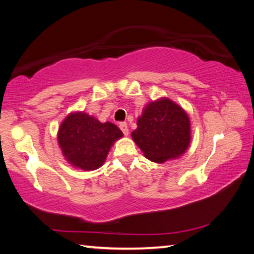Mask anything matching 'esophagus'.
<instances>
[{"label":"esophagus","instance_id":"34e87169","mask_svg":"<svg viewBox=\"0 0 254 254\" xmlns=\"http://www.w3.org/2000/svg\"><path fill=\"white\" fill-rule=\"evenodd\" d=\"M120 128H121V131L123 132L124 135H127L128 134V128H127V124L126 122H121L119 124Z\"/></svg>","mask_w":254,"mask_h":254}]
</instances>
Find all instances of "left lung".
Returning <instances> with one entry per match:
<instances>
[{
	"mask_svg": "<svg viewBox=\"0 0 254 254\" xmlns=\"http://www.w3.org/2000/svg\"><path fill=\"white\" fill-rule=\"evenodd\" d=\"M131 133L144 157L157 163L178 158L190 142V122L186 112L169 98L149 103Z\"/></svg>",
	"mask_w": 254,
	"mask_h": 254,
	"instance_id": "8db88e82",
	"label": "left lung"
}]
</instances>
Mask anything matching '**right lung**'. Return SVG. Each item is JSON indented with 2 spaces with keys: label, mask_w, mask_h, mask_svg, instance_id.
Segmentation results:
<instances>
[{
  "label": "right lung",
  "mask_w": 254,
  "mask_h": 254,
  "mask_svg": "<svg viewBox=\"0 0 254 254\" xmlns=\"http://www.w3.org/2000/svg\"><path fill=\"white\" fill-rule=\"evenodd\" d=\"M122 136L115 124L101 123L84 112H74L60 124L58 143L70 165L89 171L100 168L112 145Z\"/></svg>",
  "instance_id": "obj_1"
}]
</instances>
